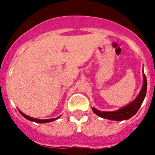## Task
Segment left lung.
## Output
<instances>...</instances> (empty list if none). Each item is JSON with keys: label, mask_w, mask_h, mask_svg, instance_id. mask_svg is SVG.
Here are the masks:
<instances>
[{"label": "left lung", "mask_w": 155, "mask_h": 155, "mask_svg": "<svg viewBox=\"0 0 155 155\" xmlns=\"http://www.w3.org/2000/svg\"><path fill=\"white\" fill-rule=\"evenodd\" d=\"M147 91V79L145 75L143 72V85L140 91V94L137 97L135 100L130 104L127 105L126 107L121 108L117 111L113 112H104V111H99L95 108H92V110L96 115L101 117L103 118L109 120H113V121H123V120H127L134 116L137 111L139 110L143 101L145 99V94Z\"/></svg>", "instance_id": "left-lung-1"}]
</instances>
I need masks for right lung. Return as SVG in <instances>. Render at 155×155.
I'll use <instances>...</instances> for the list:
<instances>
[{"mask_svg":"<svg viewBox=\"0 0 155 155\" xmlns=\"http://www.w3.org/2000/svg\"><path fill=\"white\" fill-rule=\"evenodd\" d=\"M18 111H19L20 114H21V115H22L23 117H25V118H27V119L29 120V121H34V122H37V123H48V122H51V121H54V120L58 119V118H60V116H59V117H58V118H50V119H37V118H32V117H30V116H28V115H25V114L23 113L22 112H21V111H20L19 109H18Z\"/></svg>","mask_w":155,"mask_h":155,"instance_id":"obj_1","label":"right lung"}]
</instances>
